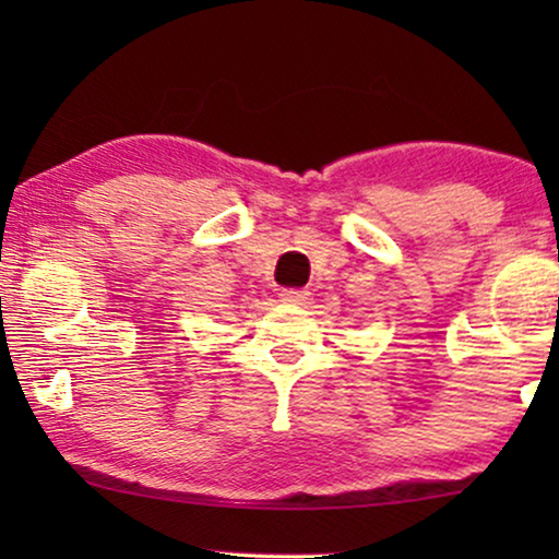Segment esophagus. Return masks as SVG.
<instances>
[{"instance_id": "1", "label": "esophagus", "mask_w": 559, "mask_h": 559, "mask_svg": "<svg viewBox=\"0 0 559 559\" xmlns=\"http://www.w3.org/2000/svg\"><path fill=\"white\" fill-rule=\"evenodd\" d=\"M308 289L305 287H285L280 293V297H282V302H293V305H302L305 300H308Z\"/></svg>"}]
</instances>
